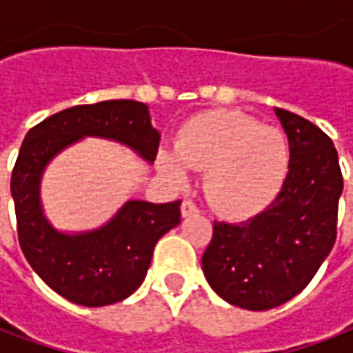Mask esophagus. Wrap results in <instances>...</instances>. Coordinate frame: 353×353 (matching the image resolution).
I'll return each mask as SVG.
<instances>
[{"label":"esophagus","mask_w":353,"mask_h":353,"mask_svg":"<svg viewBox=\"0 0 353 353\" xmlns=\"http://www.w3.org/2000/svg\"><path fill=\"white\" fill-rule=\"evenodd\" d=\"M181 214H183V218H188V216L198 214V208L194 206L192 200H183V204H181Z\"/></svg>","instance_id":"1"}]
</instances>
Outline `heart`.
I'll use <instances>...</instances> for the list:
<instances>
[{
	"label": "heart",
	"mask_w": 353,
	"mask_h": 353,
	"mask_svg": "<svg viewBox=\"0 0 353 353\" xmlns=\"http://www.w3.org/2000/svg\"><path fill=\"white\" fill-rule=\"evenodd\" d=\"M289 163L291 149L279 129L232 110L190 117L174 137V151L157 155L159 170L172 183H183L188 169H204L206 200L232 220L265 210L281 192Z\"/></svg>",
	"instance_id": "b5f03b06"
}]
</instances>
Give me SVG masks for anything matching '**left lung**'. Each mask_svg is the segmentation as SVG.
<instances>
[{
  "label": "left lung",
  "instance_id": "8db88e82",
  "mask_svg": "<svg viewBox=\"0 0 353 353\" xmlns=\"http://www.w3.org/2000/svg\"><path fill=\"white\" fill-rule=\"evenodd\" d=\"M291 163L279 196L239 224L214 222L202 271L225 303L269 310L291 301L316 275L336 241L344 188L332 139L305 117L275 108Z\"/></svg>",
  "mask_w": 353,
  "mask_h": 353
}]
</instances>
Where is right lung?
<instances>
[{
  "label": "right lung",
  "mask_w": 353,
  "mask_h": 353,
  "mask_svg": "<svg viewBox=\"0 0 353 353\" xmlns=\"http://www.w3.org/2000/svg\"><path fill=\"white\" fill-rule=\"evenodd\" d=\"M84 137L125 145L149 165L161 139L143 102L108 100L62 110L25 135L11 174V196L19 245L34 273L74 305L105 306L139 289L157 241L181 224V200H128L100 228H54L43 208L41 181L48 163Z\"/></svg>",
  "instance_id": "right-lung-1"
}]
</instances>
